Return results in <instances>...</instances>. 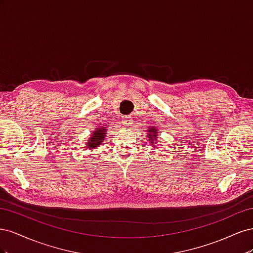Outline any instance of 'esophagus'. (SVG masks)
<instances>
[{"label": "esophagus", "mask_w": 253, "mask_h": 253, "mask_svg": "<svg viewBox=\"0 0 253 253\" xmlns=\"http://www.w3.org/2000/svg\"><path fill=\"white\" fill-rule=\"evenodd\" d=\"M122 124H124L125 126H131L132 125V117L131 116L122 117Z\"/></svg>", "instance_id": "obj_1"}]
</instances>
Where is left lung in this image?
<instances>
[{"label": "left lung", "instance_id": "8db88e82", "mask_svg": "<svg viewBox=\"0 0 253 253\" xmlns=\"http://www.w3.org/2000/svg\"><path fill=\"white\" fill-rule=\"evenodd\" d=\"M148 131H150L149 133V140H156L157 135H156V129L155 128H149Z\"/></svg>", "mask_w": 253, "mask_h": 253}]
</instances>
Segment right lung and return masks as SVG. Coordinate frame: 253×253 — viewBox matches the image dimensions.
<instances>
[{
  "label": "right lung",
  "mask_w": 253,
  "mask_h": 253,
  "mask_svg": "<svg viewBox=\"0 0 253 253\" xmlns=\"http://www.w3.org/2000/svg\"><path fill=\"white\" fill-rule=\"evenodd\" d=\"M105 129H106L105 127H100V128L96 129L94 134L91 135V137L89 138V142L86 147L89 149H95V148L99 147L105 137Z\"/></svg>",
  "instance_id": "1"
}]
</instances>
